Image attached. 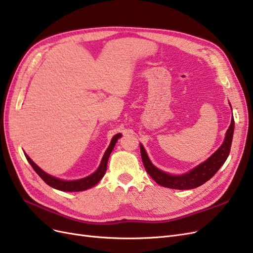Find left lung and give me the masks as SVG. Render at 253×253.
<instances>
[{
    "instance_id": "1",
    "label": "left lung",
    "mask_w": 253,
    "mask_h": 253,
    "mask_svg": "<svg viewBox=\"0 0 253 253\" xmlns=\"http://www.w3.org/2000/svg\"><path fill=\"white\" fill-rule=\"evenodd\" d=\"M230 108L232 111L231 104ZM233 132L234 119L232 115L231 124L227 129V132L225 134V139L220 147L214 152L208 159H206L205 162L194 167L193 169H191L190 171L182 174H170L158 169L157 167L152 164L147 152H145V149L140 143V153L143 166L151 177L160 186L176 190H189L197 188L204 185V183L206 181H208L210 178H212L213 176L215 175V173L219 170V168L225 164L229 156V153H230L231 143L233 139Z\"/></svg>"
}]
</instances>
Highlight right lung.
I'll list each match as a JSON object with an SVG mask.
<instances>
[{
    "label": "right lung",
    "mask_w": 253,
    "mask_h": 253,
    "mask_svg": "<svg viewBox=\"0 0 253 253\" xmlns=\"http://www.w3.org/2000/svg\"><path fill=\"white\" fill-rule=\"evenodd\" d=\"M121 133H118L115 135L112 140L111 143L109 145V148L106 149V151L104 152L103 157L101 159V163L99 165L98 169L94 172L91 173L90 175L86 176V177H83V178H79V179H74V180H65V179H61L58 177H55V176H52L48 173H46L45 171H43L41 168L36 165L33 159L30 158L26 153L25 157L27 159V162L30 164V166L33 167V169L36 171V173L40 176V177L47 183L48 186H50L53 189H57L60 191H64V192H79V191H85L87 189L93 188L94 186H96L97 183L101 180V178L104 176L106 169H108V162H109V158L111 153L115 147V144H116L117 140L119 138H121Z\"/></svg>",
    "instance_id": "right-lung-1"
}]
</instances>
